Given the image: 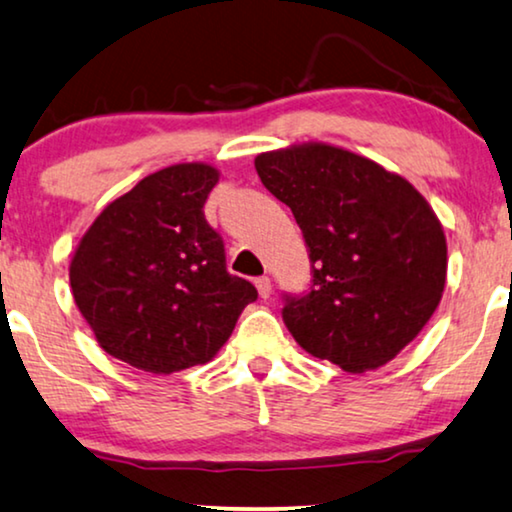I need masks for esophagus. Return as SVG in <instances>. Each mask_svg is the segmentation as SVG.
Listing matches in <instances>:
<instances>
[{
	"label": "esophagus",
	"instance_id": "1",
	"mask_svg": "<svg viewBox=\"0 0 512 512\" xmlns=\"http://www.w3.org/2000/svg\"><path fill=\"white\" fill-rule=\"evenodd\" d=\"M256 289H258V296H261V298H270V293H272L270 277H258L256 279Z\"/></svg>",
	"mask_w": 512,
	"mask_h": 512
}]
</instances>
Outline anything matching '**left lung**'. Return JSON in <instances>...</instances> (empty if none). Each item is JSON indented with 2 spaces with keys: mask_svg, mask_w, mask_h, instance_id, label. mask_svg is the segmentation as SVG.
Listing matches in <instances>:
<instances>
[{
  "mask_svg": "<svg viewBox=\"0 0 512 512\" xmlns=\"http://www.w3.org/2000/svg\"><path fill=\"white\" fill-rule=\"evenodd\" d=\"M254 165L310 249V293L286 296V328L347 373L384 366L443 298L447 242L436 212L408 179L340 146L293 144Z\"/></svg>",
  "mask_w": 512,
  "mask_h": 512,
  "instance_id": "8db88e82",
  "label": "left lung"
}]
</instances>
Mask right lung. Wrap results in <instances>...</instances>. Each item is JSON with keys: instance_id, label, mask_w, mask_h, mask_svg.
<instances>
[{"instance_id": "add662e5", "label": "right lung", "mask_w": 512, "mask_h": 512, "mask_svg": "<svg viewBox=\"0 0 512 512\" xmlns=\"http://www.w3.org/2000/svg\"><path fill=\"white\" fill-rule=\"evenodd\" d=\"M219 170L179 163L109 202L69 265L74 303L104 352L153 375L212 361L258 293L226 270L205 219Z\"/></svg>"}]
</instances>
